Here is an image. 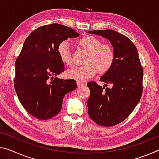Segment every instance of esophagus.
<instances>
[{"mask_svg":"<svg viewBox=\"0 0 159 159\" xmlns=\"http://www.w3.org/2000/svg\"><path fill=\"white\" fill-rule=\"evenodd\" d=\"M85 85V83H83V82H80V81H77V85H78V87L84 86V85Z\"/></svg>","mask_w":159,"mask_h":159,"instance_id":"1","label":"esophagus"}]
</instances>
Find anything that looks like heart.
Returning <instances> with one entry per match:
<instances>
[{
  "instance_id": "heart-1",
  "label": "heart",
  "mask_w": 159,
  "mask_h": 159,
  "mask_svg": "<svg viewBox=\"0 0 159 159\" xmlns=\"http://www.w3.org/2000/svg\"><path fill=\"white\" fill-rule=\"evenodd\" d=\"M77 44L88 52L85 63L81 66H74L66 73L67 78L78 81H84L97 74L105 73L112 66L115 60V51L111 45L102 43L96 37L86 35L77 42ZM58 54L61 61L66 66L72 64L69 43L64 41L58 47Z\"/></svg>"
}]
</instances>
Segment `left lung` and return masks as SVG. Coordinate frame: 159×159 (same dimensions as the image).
Segmentation results:
<instances>
[{"label":"left lung","mask_w":159,"mask_h":159,"mask_svg":"<svg viewBox=\"0 0 159 159\" xmlns=\"http://www.w3.org/2000/svg\"><path fill=\"white\" fill-rule=\"evenodd\" d=\"M89 33L107 39L115 51L111 68L100 78L105 86L95 82L87 84L90 94L88 100V112L91 120L103 127L119 124L134 110L143 92V68L134 43L125 35L112 30H93Z\"/></svg>","instance_id":"left-lung-1"}]
</instances>
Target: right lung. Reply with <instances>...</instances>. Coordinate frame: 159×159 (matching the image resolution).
<instances>
[{
  "mask_svg": "<svg viewBox=\"0 0 159 159\" xmlns=\"http://www.w3.org/2000/svg\"><path fill=\"white\" fill-rule=\"evenodd\" d=\"M79 35L70 27L53 23L34 30L25 39L16 61L14 86L22 106L37 119L56 116L65 95L76 89L75 80L54 76L64 70L59 44Z\"/></svg>",
  "mask_w": 159,
  "mask_h": 159,
  "instance_id": "1",
  "label": "right lung"
}]
</instances>
